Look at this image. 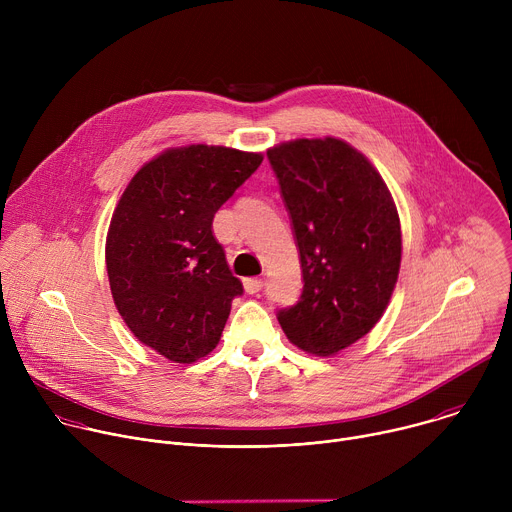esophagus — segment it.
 Returning <instances> with one entry per match:
<instances>
[{
  "mask_svg": "<svg viewBox=\"0 0 512 512\" xmlns=\"http://www.w3.org/2000/svg\"><path fill=\"white\" fill-rule=\"evenodd\" d=\"M243 285H245L247 294H257V291L263 289L265 279L263 277H247V279H243Z\"/></svg>",
  "mask_w": 512,
  "mask_h": 512,
  "instance_id": "obj_1",
  "label": "esophagus"
}]
</instances>
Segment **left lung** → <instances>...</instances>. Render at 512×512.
Masks as SVG:
<instances>
[{"mask_svg": "<svg viewBox=\"0 0 512 512\" xmlns=\"http://www.w3.org/2000/svg\"><path fill=\"white\" fill-rule=\"evenodd\" d=\"M294 225L304 291L279 310L291 344L334 356L369 334L401 267V225L377 168L344 139H294L267 150Z\"/></svg>", "mask_w": 512, "mask_h": 512, "instance_id": "obj_1", "label": "left lung"}]
</instances>
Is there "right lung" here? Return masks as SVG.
Wrapping results in <instances>:
<instances>
[{
    "mask_svg": "<svg viewBox=\"0 0 512 512\" xmlns=\"http://www.w3.org/2000/svg\"><path fill=\"white\" fill-rule=\"evenodd\" d=\"M263 156L225 145L170 148L121 194L105 243L117 312L133 336L192 364L221 340L243 283L212 235V218Z\"/></svg>",
    "mask_w": 512,
    "mask_h": 512,
    "instance_id": "1",
    "label": "right lung"
}]
</instances>
